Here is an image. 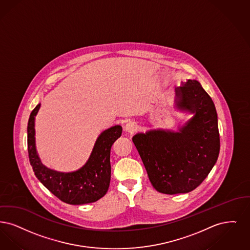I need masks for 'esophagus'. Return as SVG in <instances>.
<instances>
[{
  "mask_svg": "<svg viewBox=\"0 0 250 250\" xmlns=\"http://www.w3.org/2000/svg\"><path fill=\"white\" fill-rule=\"evenodd\" d=\"M139 125L135 120H128L124 126V130H126L129 133H133L134 131H136L138 129Z\"/></svg>",
  "mask_w": 250,
  "mask_h": 250,
  "instance_id": "obj_1",
  "label": "esophagus"
}]
</instances>
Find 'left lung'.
<instances>
[{"label": "left lung", "instance_id": "left-lung-1", "mask_svg": "<svg viewBox=\"0 0 250 250\" xmlns=\"http://www.w3.org/2000/svg\"><path fill=\"white\" fill-rule=\"evenodd\" d=\"M176 106L194 113L179 132L137 133L136 146L154 188L164 194L189 192L201 185L217 163L220 148L217 110L196 80L175 89Z\"/></svg>", "mask_w": 250, "mask_h": 250}]
</instances>
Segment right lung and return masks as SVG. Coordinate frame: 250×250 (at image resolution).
I'll return each instance as SVG.
<instances>
[{"label": "right lung", "instance_id": "obj_1", "mask_svg": "<svg viewBox=\"0 0 250 250\" xmlns=\"http://www.w3.org/2000/svg\"><path fill=\"white\" fill-rule=\"evenodd\" d=\"M40 108L36 105L28 122V153L33 172L38 180L57 198L69 205L94 203L105 195L111 178L110 151L122 133L116 125L101 133L85 165L73 172H59L45 167L35 149L34 119Z\"/></svg>", "mask_w": 250, "mask_h": 250}]
</instances>
